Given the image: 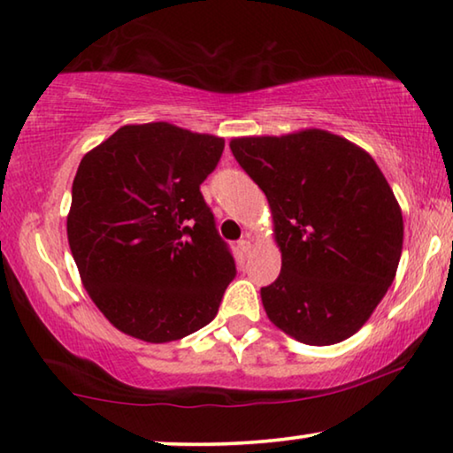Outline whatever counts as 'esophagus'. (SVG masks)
Returning a JSON list of instances; mask_svg holds the SVG:
<instances>
[{
    "label": "esophagus",
    "instance_id": "esophagus-1",
    "mask_svg": "<svg viewBox=\"0 0 453 453\" xmlns=\"http://www.w3.org/2000/svg\"><path fill=\"white\" fill-rule=\"evenodd\" d=\"M238 248H240V252L242 254H250V252H252V242H250L248 238H244V240H240L238 242Z\"/></svg>",
    "mask_w": 453,
    "mask_h": 453
}]
</instances>
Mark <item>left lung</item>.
Wrapping results in <instances>:
<instances>
[{
  "instance_id": "1",
  "label": "left lung",
  "mask_w": 453,
  "mask_h": 453,
  "mask_svg": "<svg viewBox=\"0 0 453 453\" xmlns=\"http://www.w3.org/2000/svg\"><path fill=\"white\" fill-rule=\"evenodd\" d=\"M232 154L265 191L282 268L260 288L268 319L307 346L354 335L393 285L403 213L374 158L319 127L242 136Z\"/></svg>"
}]
</instances>
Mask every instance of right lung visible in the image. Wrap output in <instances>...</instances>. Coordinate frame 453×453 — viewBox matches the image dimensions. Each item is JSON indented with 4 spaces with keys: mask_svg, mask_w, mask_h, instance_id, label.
I'll return each instance as SVG.
<instances>
[{
    "mask_svg": "<svg viewBox=\"0 0 453 453\" xmlns=\"http://www.w3.org/2000/svg\"><path fill=\"white\" fill-rule=\"evenodd\" d=\"M224 144L150 121L121 126L81 160L66 235L87 295L121 334L166 343L218 315L235 262L199 187Z\"/></svg>",
    "mask_w": 453,
    "mask_h": 453,
    "instance_id": "obj_1",
    "label": "right lung"
}]
</instances>
